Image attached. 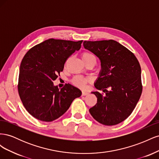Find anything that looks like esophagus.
<instances>
[{
	"label": "esophagus",
	"mask_w": 159,
	"mask_h": 159,
	"mask_svg": "<svg viewBox=\"0 0 159 159\" xmlns=\"http://www.w3.org/2000/svg\"><path fill=\"white\" fill-rule=\"evenodd\" d=\"M89 94V93L88 92H86V91H82V95L83 96H85V95H88Z\"/></svg>",
	"instance_id": "34e87169"
}]
</instances>
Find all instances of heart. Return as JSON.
Here are the masks:
<instances>
[{"instance_id":"obj_1","label":"heart","mask_w":159,"mask_h":159,"mask_svg":"<svg viewBox=\"0 0 159 159\" xmlns=\"http://www.w3.org/2000/svg\"><path fill=\"white\" fill-rule=\"evenodd\" d=\"M81 58H82L84 62H86L87 61L95 58V57L90 54L89 52H84L81 55ZM91 81V78L88 77H84L81 75H75L73 79L71 80V83L73 84L76 87L81 89H84L86 87V85L88 83H90Z\"/></svg>"}]
</instances>
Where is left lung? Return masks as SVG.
I'll return each mask as SVG.
<instances>
[{
    "label": "left lung",
    "mask_w": 159,
    "mask_h": 159,
    "mask_svg": "<svg viewBox=\"0 0 159 159\" xmlns=\"http://www.w3.org/2000/svg\"><path fill=\"white\" fill-rule=\"evenodd\" d=\"M84 46L101 61L95 87L105 93L92 92L98 101L89 113L105 125L121 123L131 114L142 93L139 62L133 52L113 40L84 41Z\"/></svg>",
    "instance_id": "left-lung-1"
}]
</instances>
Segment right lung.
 I'll use <instances>...</instances> for the list:
<instances>
[{
	"label": "right lung",
	"instance_id": "add662e5",
	"mask_svg": "<svg viewBox=\"0 0 159 159\" xmlns=\"http://www.w3.org/2000/svg\"><path fill=\"white\" fill-rule=\"evenodd\" d=\"M83 40L50 38L32 47L21 61L18 91L27 111L42 121L50 122L66 113L81 91L71 84L60 89L53 81L63 71L66 61L79 50Z\"/></svg>",
	"mask_w": 159,
	"mask_h": 159
}]
</instances>
